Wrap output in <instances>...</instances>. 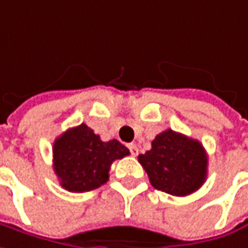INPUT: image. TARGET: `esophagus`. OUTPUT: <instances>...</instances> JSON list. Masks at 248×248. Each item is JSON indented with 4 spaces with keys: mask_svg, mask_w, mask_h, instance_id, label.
I'll list each match as a JSON object with an SVG mask.
<instances>
[{
    "mask_svg": "<svg viewBox=\"0 0 248 248\" xmlns=\"http://www.w3.org/2000/svg\"><path fill=\"white\" fill-rule=\"evenodd\" d=\"M127 147H129V150H130L132 156H136V155H138V146H136L135 143H130V145H127Z\"/></svg>",
    "mask_w": 248,
    "mask_h": 248,
    "instance_id": "34e87169",
    "label": "esophagus"
}]
</instances>
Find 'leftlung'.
I'll list each match as a JSON object with an SVG mask.
<instances>
[{
	"label": "left lung",
	"mask_w": 248,
	"mask_h": 248,
	"mask_svg": "<svg viewBox=\"0 0 248 248\" xmlns=\"http://www.w3.org/2000/svg\"><path fill=\"white\" fill-rule=\"evenodd\" d=\"M152 186L173 196L199 190L207 177V155L199 140L168 129L152 140V149L139 155Z\"/></svg>",
	"instance_id": "8db88e82"
}]
</instances>
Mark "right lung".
I'll return each instance as SVG.
<instances>
[{"instance_id":"add662e5","label":"right lung","mask_w":248,"mask_h":248,"mask_svg":"<svg viewBox=\"0 0 248 248\" xmlns=\"http://www.w3.org/2000/svg\"><path fill=\"white\" fill-rule=\"evenodd\" d=\"M52 155L61 186L68 191L83 193L105 185L110 165L127 156L129 149L116 139L102 142L99 135L82 124L57 138Z\"/></svg>"}]
</instances>
